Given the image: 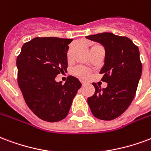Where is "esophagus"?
Masks as SVG:
<instances>
[{
	"instance_id": "obj_1",
	"label": "esophagus",
	"mask_w": 151,
	"mask_h": 151,
	"mask_svg": "<svg viewBox=\"0 0 151 151\" xmlns=\"http://www.w3.org/2000/svg\"><path fill=\"white\" fill-rule=\"evenodd\" d=\"M81 85H82V86H85V85L87 84L86 81H81Z\"/></svg>"
}]
</instances>
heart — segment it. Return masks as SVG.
<instances>
[{"mask_svg": "<svg viewBox=\"0 0 151 151\" xmlns=\"http://www.w3.org/2000/svg\"><path fill=\"white\" fill-rule=\"evenodd\" d=\"M90 47V50L93 49L94 47H97V46H99V45L97 44H93V43H90L89 44ZM76 50V45H73L72 46H70V49L68 50L67 51V54H66V58L67 60L70 61H71L73 59V53L75 52ZM76 74L79 77H81V78H86L88 77H90V71L86 69H81V68H78V69H77V70L74 71Z\"/></svg>", "mask_w": 151, "mask_h": 151, "instance_id": "b5f03b06", "label": "heart"}]
</instances>
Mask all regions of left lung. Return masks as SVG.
Listing matches in <instances>:
<instances>
[{"label": "left lung", "mask_w": 151, "mask_h": 151, "mask_svg": "<svg viewBox=\"0 0 151 151\" xmlns=\"http://www.w3.org/2000/svg\"><path fill=\"white\" fill-rule=\"evenodd\" d=\"M105 48L104 65L100 70L101 89L93 83L95 93L87 99L91 112L101 120H113L126 111L132 102L140 80L142 65L137 45L127 37L101 33L86 37Z\"/></svg>", "instance_id": "obj_1"}]
</instances>
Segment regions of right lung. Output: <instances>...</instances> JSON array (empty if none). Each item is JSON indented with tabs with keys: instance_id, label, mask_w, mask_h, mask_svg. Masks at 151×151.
<instances>
[{
	"instance_id": "obj_1",
	"label": "right lung",
	"mask_w": 151,
	"mask_h": 151,
	"mask_svg": "<svg viewBox=\"0 0 151 151\" xmlns=\"http://www.w3.org/2000/svg\"><path fill=\"white\" fill-rule=\"evenodd\" d=\"M73 39L35 37L23 45L17 58V81L27 106L36 115L50 122L64 119L81 88L78 79L55 78L68 66L66 54Z\"/></svg>"
}]
</instances>
